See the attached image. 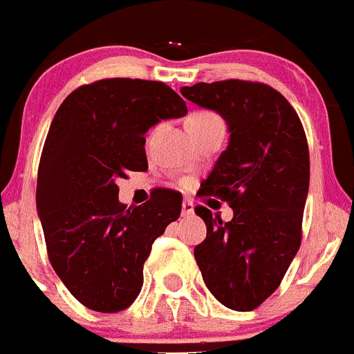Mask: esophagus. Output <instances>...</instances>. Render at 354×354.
I'll return each instance as SVG.
<instances>
[{
	"label": "esophagus",
	"instance_id": "34e87169",
	"mask_svg": "<svg viewBox=\"0 0 354 354\" xmlns=\"http://www.w3.org/2000/svg\"><path fill=\"white\" fill-rule=\"evenodd\" d=\"M195 211V205H193L192 200H184L183 202V216H192Z\"/></svg>",
	"mask_w": 354,
	"mask_h": 354
}]
</instances>
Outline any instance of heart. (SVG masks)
<instances>
[{"instance_id":"1","label":"heart","mask_w":354,"mask_h":354,"mask_svg":"<svg viewBox=\"0 0 354 354\" xmlns=\"http://www.w3.org/2000/svg\"><path fill=\"white\" fill-rule=\"evenodd\" d=\"M211 122H221V118L212 111H195L187 117V126H204Z\"/></svg>"}]
</instances>
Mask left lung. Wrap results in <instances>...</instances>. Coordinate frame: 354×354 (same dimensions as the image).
Wrapping results in <instances>:
<instances>
[{
    "label": "left lung",
    "instance_id": "left-lung-1",
    "mask_svg": "<svg viewBox=\"0 0 354 354\" xmlns=\"http://www.w3.org/2000/svg\"><path fill=\"white\" fill-rule=\"evenodd\" d=\"M180 93L218 111L230 133L198 196L227 202L234 218H212L196 205L207 227V237L195 246L196 264L221 305L253 310L278 289L301 245L310 183L305 129L286 97L259 81L196 83Z\"/></svg>",
    "mask_w": 354,
    "mask_h": 354
}]
</instances>
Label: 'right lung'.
Returning a JSON list of instances; mask_svg holds the SVG:
<instances>
[{
  "label": "right lung",
  "instance_id": "obj_1",
  "mask_svg": "<svg viewBox=\"0 0 354 354\" xmlns=\"http://www.w3.org/2000/svg\"><path fill=\"white\" fill-rule=\"evenodd\" d=\"M186 111L161 81L109 77L81 84L53 118L37 211L53 270L90 310L113 314L138 298L152 243L180 216L174 189H154L147 204L127 209L117 179L145 171L147 131Z\"/></svg>",
  "mask_w": 354,
  "mask_h": 354
}]
</instances>
